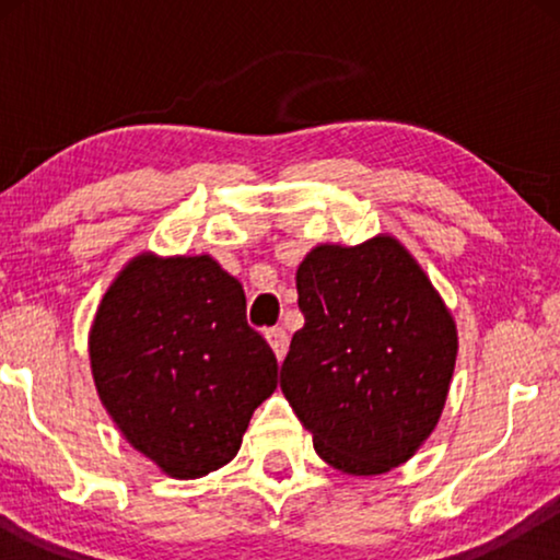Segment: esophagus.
Segmentation results:
<instances>
[{"instance_id":"34e87169","label":"esophagus","mask_w":560,"mask_h":560,"mask_svg":"<svg viewBox=\"0 0 560 560\" xmlns=\"http://www.w3.org/2000/svg\"><path fill=\"white\" fill-rule=\"evenodd\" d=\"M265 339L270 341V347L275 351V357H278V362H282V359H285V354H288V334L282 331V328H267Z\"/></svg>"}]
</instances>
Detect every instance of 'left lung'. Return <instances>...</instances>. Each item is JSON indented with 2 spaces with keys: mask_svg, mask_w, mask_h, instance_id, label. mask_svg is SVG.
Segmentation results:
<instances>
[{
  "mask_svg": "<svg viewBox=\"0 0 560 560\" xmlns=\"http://www.w3.org/2000/svg\"><path fill=\"white\" fill-rule=\"evenodd\" d=\"M295 288L305 324L280 389L316 454L351 477L405 464L439 425L456 366V320L439 290L389 234L318 244Z\"/></svg>",
  "mask_w": 560,
  "mask_h": 560,
  "instance_id": "left-lung-1",
  "label": "left lung"
}]
</instances>
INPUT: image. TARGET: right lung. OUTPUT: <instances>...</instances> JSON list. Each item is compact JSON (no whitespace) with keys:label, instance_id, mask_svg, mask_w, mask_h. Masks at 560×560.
<instances>
[{"label":"right lung","instance_id":"add662e5","mask_svg":"<svg viewBox=\"0 0 560 560\" xmlns=\"http://www.w3.org/2000/svg\"><path fill=\"white\" fill-rule=\"evenodd\" d=\"M89 359L114 425L173 479L232 462L278 387V359L247 324L242 282L211 255L129 259L98 303Z\"/></svg>","mask_w":560,"mask_h":560}]
</instances>
